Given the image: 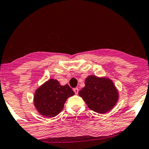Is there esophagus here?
<instances>
[{
    "instance_id": "esophagus-1",
    "label": "esophagus",
    "mask_w": 149,
    "mask_h": 149,
    "mask_svg": "<svg viewBox=\"0 0 149 149\" xmlns=\"http://www.w3.org/2000/svg\"><path fill=\"white\" fill-rule=\"evenodd\" d=\"M73 91H74V93H76V94H77V93H78V92H79V89L77 88V87H76V88L73 89Z\"/></svg>"
}]
</instances>
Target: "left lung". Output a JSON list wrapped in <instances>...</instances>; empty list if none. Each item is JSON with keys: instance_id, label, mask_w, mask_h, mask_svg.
Listing matches in <instances>:
<instances>
[{"instance_id": "left-lung-1", "label": "left lung", "mask_w": 149, "mask_h": 149, "mask_svg": "<svg viewBox=\"0 0 149 149\" xmlns=\"http://www.w3.org/2000/svg\"><path fill=\"white\" fill-rule=\"evenodd\" d=\"M85 85L79 95L94 112L107 113L117 102L119 93L111 79L91 75L85 79Z\"/></svg>"}]
</instances>
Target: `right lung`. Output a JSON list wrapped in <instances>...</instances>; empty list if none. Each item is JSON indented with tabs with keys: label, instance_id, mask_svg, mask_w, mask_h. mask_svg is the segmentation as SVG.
Returning a JSON list of instances; mask_svg holds the SVG:
<instances>
[{
	"label": "right lung",
	"instance_id": "add662e5",
	"mask_svg": "<svg viewBox=\"0 0 149 149\" xmlns=\"http://www.w3.org/2000/svg\"><path fill=\"white\" fill-rule=\"evenodd\" d=\"M74 94L68 85H61L56 79H49L36 90L34 104L41 115L54 117L62 111L68 97Z\"/></svg>",
	"mask_w": 149,
	"mask_h": 149
}]
</instances>
